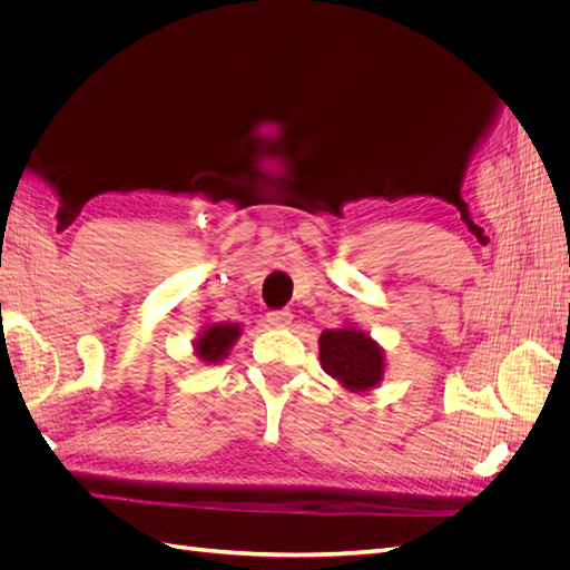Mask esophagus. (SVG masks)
<instances>
[{
    "mask_svg": "<svg viewBox=\"0 0 570 570\" xmlns=\"http://www.w3.org/2000/svg\"><path fill=\"white\" fill-rule=\"evenodd\" d=\"M266 321L273 327H287L292 323V312L289 308H275V312L266 314Z\"/></svg>",
    "mask_w": 570,
    "mask_h": 570,
    "instance_id": "esophagus-1",
    "label": "esophagus"
}]
</instances>
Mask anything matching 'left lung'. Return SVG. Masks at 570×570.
Listing matches in <instances>:
<instances>
[{
	"instance_id": "left-lung-1",
	"label": "left lung",
	"mask_w": 570,
	"mask_h": 570,
	"mask_svg": "<svg viewBox=\"0 0 570 570\" xmlns=\"http://www.w3.org/2000/svg\"><path fill=\"white\" fill-rule=\"evenodd\" d=\"M321 366L352 392H366L383 381V350L356 327L323 331L318 337Z\"/></svg>"
}]
</instances>
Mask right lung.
I'll list each match as a JSON object with an SVG mask.
<instances>
[{
	"mask_svg": "<svg viewBox=\"0 0 570 570\" xmlns=\"http://www.w3.org/2000/svg\"><path fill=\"white\" fill-rule=\"evenodd\" d=\"M239 337V325L235 323H214L206 325V331L197 337L195 352L206 364H216L228 354L233 342Z\"/></svg>",
	"mask_w": 570,
	"mask_h": 570,
	"instance_id": "right-lung-1",
	"label": "right lung"
}]
</instances>
